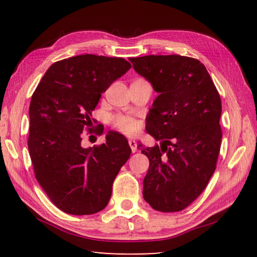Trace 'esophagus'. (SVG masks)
I'll return each instance as SVG.
<instances>
[{"label":"esophagus","instance_id":"esophagus-1","mask_svg":"<svg viewBox=\"0 0 257 257\" xmlns=\"http://www.w3.org/2000/svg\"><path fill=\"white\" fill-rule=\"evenodd\" d=\"M128 143H129L130 149H132V152H133V153H135V152L137 151V143L135 142V141H133V139H130Z\"/></svg>","mask_w":257,"mask_h":257}]
</instances>
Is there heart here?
Instances as JSON below:
<instances>
[{"instance_id":"1","label":"heart","mask_w":257,"mask_h":257,"mask_svg":"<svg viewBox=\"0 0 257 257\" xmlns=\"http://www.w3.org/2000/svg\"><path fill=\"white\" fill-rule=\"evenodd\" d=\"M112 124L118 132L124 135H133L137 132L138 122L137 120L129 115H115L112 118Z\"/></svg>"}]
</instances>
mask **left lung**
Wrapping results in <instances>:
<instances>
[{"instance_id":"1","label":"left lung","mask_w":257,"mask_h":257,"mask_svg":"<svg viewBox=\"0 0 257 257\" xmlns=\"http://www.w3.org/2000/svg\"><path fill=\"white\" fill-rule=\"evenodd\" d=\"M129 61L159 93L146 132L161 146L138 145L150 160L143 195L156 211H182L203 193L215 171L222 139L219 92L197 59L146 55Z\"/></svg>"}]
</instances>
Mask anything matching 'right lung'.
Segmentation results:
<instances>
[{
  "mask_svg": "<svg viewBox=\"0 0 257 257\" xmlns=\"http://www.w3.org/2000/svg\"><path fill=\"white\" fill-rule=\"evenodd\" d=\"M130 68L122 58L72 56L52 64L33 94L28 150L35 177L52 203L68 214L102 211L132 153L116 133H108L104 144L81 146L82 130L93 133L92 112L101 94Z\"/></svg>",
  "mask_w": 257,
  "mask_h": 257,
  "instance_id": "add662e5",
  "label": "right lung"
}]
</instances>
